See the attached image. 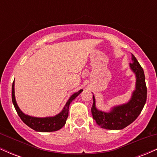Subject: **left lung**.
<instances>
[{
  "label": "left lung",
  "mask_w": 157,
  "mask_h": 157,
  "mask_svg": "<svg viewBox=\"0 0 157 157\" xmlns=\"http://www.w3.org/2000/svg\"><path fill=\"white\" fill-rule=\"evenodd\" d=\"M131 68L136 75V90L133 92L131 100L124 105L116 106L109 113L98 111L95 107V99L93 96L91 113L97 123L102 128L109 130H120L127 127L138 117L147 100V87L145 77L142 66L134 55Z\"/></svg>",
  "instance_id": "left-lung-1"
}]
</instances>
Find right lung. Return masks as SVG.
Returning <instances> with one entry per match:
<instances>
[{
  "mask_svg": "<svg viewBox=\"0 0 157 157\" xmlns=\"http://www.w3.org/2000/svg\"><path fill=\"white\" fill-rule=\"evenodd\" d=\"M15 82H13L12 87V100L13 105L15 106V109L17 111V114L21 119V120L28 125L29 127L31 128L32 129L36 131H40V132H52V131H56L60 130L66 124V120H67L68 116V108L69 105L73 100H75L76 97L78 96L82 92V90L81 89L77 91L69 98L68 102H66L63 110L59 114L56 115L55 117H45V118H37L32 117L28 116V115L24 114L22 111L20 110L16 102L15 97Z\"/></svg>",
  "mask_w": 157,
  "mask_h": 157,
  "instance_id": "obj_1",
  "label": "right lung"
}]
</instances>
